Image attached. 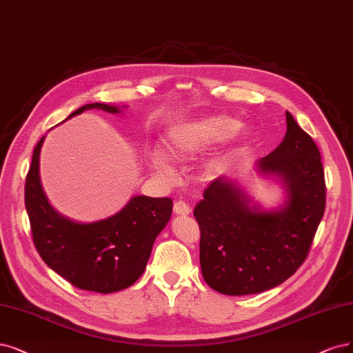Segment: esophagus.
I'll list each match as a JSON object with an SVG mask.
<instances>
[{
  "mask_svg": "<svg viewBox=\"0 0 353 353\" xmlns=\"http://www.w3.org/2000/svg\"><path fill=\"white\" fill-rule=\"evenodd\" d=\"M174 212L178 216H188L191 213V208L184 201H176L174 204Z\"/></svg>",
  "mask_w": 353,
  "mask_h": 353,
  "instance_id": "1",
  "label": "esophagus"
}]
</instances>
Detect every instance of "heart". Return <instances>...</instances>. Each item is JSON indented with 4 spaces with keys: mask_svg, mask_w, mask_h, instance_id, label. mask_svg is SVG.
<instances>
[{
    "mask_svg": "<svg viewBox=\"0 0 353 353\" xmlns=\"http://www.w3.org/2000/svg\"><path fill=\"white\" fill-rule=\"evenodd\" d=\"M239 123L228 115H213L190 124H181L168 132L163 144V153L171 161H181L184 157L208 149L213 143L230 137L238 130ZM150 165L157 172L166 174L169 165L161 154L150 157ZM221 162L212 161L205 165V175H214Z\"/></svg>",
    "mask_w": 353,
    "mask_h": 353,
    "instance_id": "heart-1",
    "label": "heart"
}]
</instances>
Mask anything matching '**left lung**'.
Returning <instances> with one entry per match:
<instances>
[{"label":"left lung","mask_w":353,"mask_h":353,"mask_svg":"<svg viewBox=\"0 0 353 353\" xmlns=\"http://www.w3.org/2000/svg\"><path fill=\"white\" fill-rule=\"evenodd\" d=\"M286 134L257 162L261 175L281 179L286 201L261 210L244 190L219 176L194 209L200 226V265L205 283L223 295H252L283 283L305 261L325 208L317 144L286 112Z\"/></svg>","instance_id":"1"}]
</instances>
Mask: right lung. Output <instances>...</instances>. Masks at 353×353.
Wrapping results in <instances>:
<instances>
[{
  "label": "right lung",
  "instance_id": "add662e5",
  "mask_svg": "<svg viewBox=\"0 0 353 353\" xmlns=\"http://www.w3.org/2000/svg\"><path fill=\"white\" fill-rule=\"evenodd\" d=\"M88 109L118 114L121 109L89 103ZM45 136L36 144L24 185V204L33 244L46 265L72 286L99 294L123 290L139 281L149 261L156 236L171 219L172 200L132 197L123 210L92 223H80L59 214L48 201L39 178V154Z\"/></svg>",
  "mask_w": 353,
  "mask_h": 353
}]
</instances>
